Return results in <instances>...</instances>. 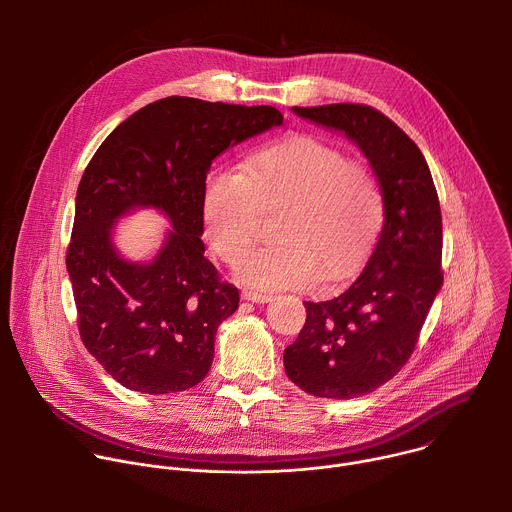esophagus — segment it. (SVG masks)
<instances>
[{
	"instance_id": "1",
	"label": "esophagus",
	"mask_w": 512,
	"mask_h": 512,
	"mask_svg": "<svg viewBox=\"0 0 512 512\" xmlns=\"http://www.w3.org/2000/svg\"><path fill=\"white\" fill-rule=\"evenodd\" d=\"M243 300H247V302H253V304H267V302H271V296H267V294H259V291H243Z\"/></svg>"
}]
</instances>
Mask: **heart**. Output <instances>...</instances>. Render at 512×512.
Listing matches in <instances>:
<instances>
[{
  "mask_svg": "<svg viewBox=\"0 0 512 512\" xmlns=\"http://www.w3.org/2000/svg\"><path fill=\"white\" fill-rule=\"evenodd\" d=\"M212 249L237 263L255 243L263 210H281L277 243L247 255L239 279L257 289H310L352 277L369 257L385 216L377 176L332 143L308 135L255 152L245 170L214 168L202 188Z\"/></svg>",
  "mask_w": 512,
  "mask_h": 512,
  "instance_id": "b5f03b06",
  "label": "heart"
}]
</instances>
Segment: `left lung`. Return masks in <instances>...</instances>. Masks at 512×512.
Wrapping results in <instances>:
<instances>
[{"instance_id":"8db88e82","label":"left lung","mask_w":512,"mask_h":512,"mask_svg":"<svg viewBox=\"0 0 512 512\" xmlns=\"http://www.w3.org/2000/svg\"><path fill=\"white\" fill-rule=\"evenodd\" d=\"M342 131L367 156L385 200L377 247L342 294L304 302L306 324L283 352L291 383L314 397L352 399L391 381L409 360L427 312L440 294L442 210L415 141L369 105L294 107Z\"/></svg>"}]
</instances>
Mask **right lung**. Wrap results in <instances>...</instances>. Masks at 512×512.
Here are the masks:
<instances>
[{
    "label": "right lung",
    "instance_id": "1",
    "mask_svg": "<svg viewBox=\"0 0 512 512\" xmlns=\"http://www.w3.org/2000/svg\"><path fill=\"white\" fill-rule=\"evenodd\" d=\"M281 123L269 105L166 97L99 145L77 190L66 271L81 340L123 387L166 395L208 375L239 289L204 257V180L216 156ZM135 207H156L173 225L148 264L123 260L112 245L114 221Z\"/></svg>",
    "mask_w": 512,
    "mask_h": 512
}]
</instances>
